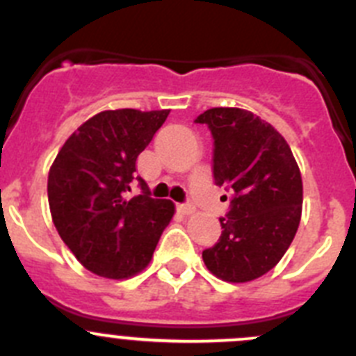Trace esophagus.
Wrapping results in <instances>:
<instances>
[{
  "label": "esophagus",
  "instance_id": "obj_1",
  "mask_svg": "<svg viewBox=\"0 0 356 356\" xmlns=\"http://www.w3.org/2000/svg\"><path fill=\"white\" fill-rule=\"evenodd\" d=\"M178 210H180L181 213H185V216H188V213H193L194 210H196V207H194L191 201H187V203H180V205H178Z\"/></svg>",
  "mask_w": 356,
  "mask_h": 356
}]
</instances>
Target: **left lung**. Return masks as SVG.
<instances>
[{
    "label": "left lung",
    "mask_w": 356,
    "mask_h": 356,
    "mask_svg": "<svg viewBox=\"0 0 356 356\" xmlns=\"http://www.w3.org/2000/svg\"><path fill=\"white\" fill-rule=\"evenodd\" d=\"M194 122L209 127L213 181L232 193L229 210L219 217L221 237L203 251L205 266L234 284L260 278L280 262L300 226V168L287 140L253 112L210 108Z\"/></svg>",
    "instance_id": "1"
}]
</instances>
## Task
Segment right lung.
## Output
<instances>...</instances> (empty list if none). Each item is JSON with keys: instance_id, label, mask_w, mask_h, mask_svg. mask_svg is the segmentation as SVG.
<instances>
[{"instance_id": "add662e5", "label": "right lung", "mask_w": 356, "mask_h": 356, "mask_svg": "<svg viewBox=\"0 0 356 356\" xmlns=\"http://www.w3.org/2000/svg\"><path fill=\"white\" fill-rule=\"evenodd\" d=\"M169 110H105L65 140L48 176V201L58 235L85 269L122 280L149 264L175 213L169 200L151 197L137 156ZM134 181L141 194L130 198Z\"/></svg>"}]
</instances>
